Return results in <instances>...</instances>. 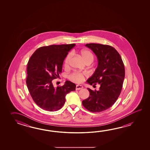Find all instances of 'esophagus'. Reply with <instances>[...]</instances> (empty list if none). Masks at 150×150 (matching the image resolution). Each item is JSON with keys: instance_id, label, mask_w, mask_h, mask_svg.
<instances>
[{"instance_id": "esophagus-1", "label": "esophagus", "mask_w": 150, "mask_h": 150, "mask_svg": "<svg viewBox=\"0 0 150 150\" xmlns=\"http://www.w3.org/2000/svg\"><path fill=\"white\" fill-rule=\"evenodd\" d=\"M83 88V86L82 85H77L76 86V90H79V89H82Z\"/></svg>"}]
</instances>
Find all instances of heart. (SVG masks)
<instances>
[{
    "label": "heart",
    "mask_w": 150,
    "mask_h": 150,
    "mask_svg": "<svg viewBox=\"0 0 150 150\" xmlns=\"http://www.w3.org/2000/svg\"><path fill=\"white\" fill-rule=\"evenodd\" d=\"M80 56L82 58L83 61L85 63L89 61H93V55L92 54L87 50H83L80 52ZM72 57V54L70 53L67 54L64 61V66L65 67H67L69 65L71 59ZM86 76V74L80 73V72H74L71 74L69 76V79L75 83H80L83 82Z\"/></svg>",
    "instance_id": "obj_1"
}]
</instances>
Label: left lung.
Segmentation results:
<instances>
[{
	"instance_id": "obj_1",
	"label": "left lung",
	"mask_w": 150,
	"mask_h": 150,
	"mask_svg": "<svg viewBox=\"0 0 150 150\" xmlns=\"http://www.w3.org/2000/svg\"><path fill=\"white\" fill-rule=\"evenodd\" d=\"M95 54L98 65L94 73L87 80L93 86L99 83V91L88 88L89 96L82 101L86 109L101 112L111 107L121 92L125 76V69L120 54L112 46L96 43L86 44Z\"/></svg>"
}]
</instances>
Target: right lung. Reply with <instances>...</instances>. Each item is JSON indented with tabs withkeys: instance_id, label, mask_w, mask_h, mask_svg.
Returning a JSON list of instances; mask_svg holds the SVG:
<instances>
[{
	"instance_id": "1",
	"label": "right lung",
	"mask_w": 150,
	"mask_h": 150,
	"mask_svg": "<svg viewBox=\"0 0 150 150\" xmlns=\"http://www.w3.org/2000/svg\"><path fill=\"white\" fill-rule=\"evenodd\" d=\"M75 44L51 45L38 49L29 59L26 83L35 103L41 108L54 112L62 108L67 93L76 85L66 81L64 85L54 87L52 80L62 72L64 59Z\"/></svg>"
}]
</instances>
